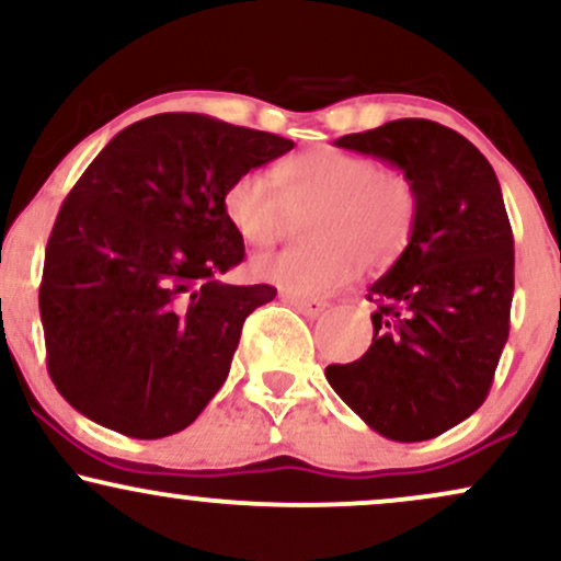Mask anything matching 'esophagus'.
<instances>
[{"label": "esophagus", "instance_id": "esophagus-1", "mask_svg": "<svg viewBox=\"0 0 561 561\" xmlns=\"http://www.w3.org/2000/svg\"><path fill=\"white\" fill-rule=\"evenodd\" d=\"M282 300H287L289 306H295L298 311L302 313V317L308 319H317L321 317V313L330 308V302L321 300V298H300V295H293V293H282Z\"/></svg>", "mask_w": 561, "mask_h": 561}]
</instances>
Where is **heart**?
<instances>
[{
  "label": "heart",
  "mask_w": 561,
  "mask_h": 561,
  "mask_svg": "<svg viewBox=\"0 0 561 561\" xmlns=\"http://www.w3.org/2000/svg\"><path fill=\"white\" fill-rule=\"evenodd\" d=\"M224 218L250 248H266L306 216L311 244L259 255L250 272L293 295H324L362 268H388L405 253L420 218V186L401 165L321 145L287 158L276 182L240 173L224 190Z\"/></svg>",
  "instance_id": "obj_1"
}]
</instances>
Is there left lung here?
I'll return each mask as SVG.
<instances>
[{"instance_id": "obj_1", "label": "left lung", "mask_w": 561, "mask_h": 561, "mask_svg": "<svg viewBox=\"0 0 561 561\" xmlns=\"http://www.w3.org/2000/svg\"><path fill=\"white\" fill-rule=\"evenodd\" d=\"M334 145L409 171L420 218L405 253L366 295L377 302L369 351L327 366V382L375 433L430 440L480 409L508 337L514 237L499 179L472 141L427 118Z\"/></svg>"}]
</instances>
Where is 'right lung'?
Instances as JSON below:
<instances>
[{"instance_id": "obj_1", "label": "right lung", "mask_w": 561, "mask_h": 561, "mask_svg": "<svg viewBox=\"0 0 561 561\" xmlns=\"http://www.w3.org/2000/svg\"><path fill=\"white\" fill-rule=\"evenodd\" d=\"M293 147L210 115L160 113L89 163L57 214L38 287L49 377L76 411L139 440L197 420L244 319L276 295L218 279L244 259L224 190Z\"/></svg>"}]
</instances>
